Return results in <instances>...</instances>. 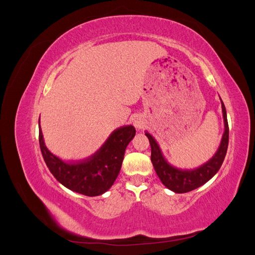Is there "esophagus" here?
I'll return each mask as SVG.
<instances>
[{
	"instance_id": "34e87169",
	"label": "esophagus",
	"mask_w": 255,
	"mask_h": 255,
	"mask_svg": "<svg viewBox=\"0 0 255 255\" xmlns=\"http://www.w3.org/2000/svg\"><path fill=\"white\" fill-rule=\"evenodd\" d=\"M134 127L137 129H140L143 128V120L140 117H137L134 119Z\"/></svg>"
}]
</instances>
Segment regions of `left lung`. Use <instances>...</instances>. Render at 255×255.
Instances as JSON below:
<instances>
[{
  "mask_svg": "<svg viewBox=\"0 0 255 255\" xmlns=\"http://www.w3.org/2000/svg\"><path fill=\"white\" fill-rule=\"evenodd\" d=\"M221 100V99H220ZM225 132H223L220 144L212 158L206 163L194 169H181L171 165L165 158L159 144L150 133L145 130V136L149 138L151 144V161L159 180L165 186L176 194H184L202 186L207 181L218 172L223 160H225L229 144V125L227 119V111L221 100Z\"/></svg>",
  "mask_w": 255,
  "mask_h": 255,
  "instance_id": "1",
  "label": "left lung"
}]
</instances>
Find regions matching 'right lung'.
Wrapping results in <instances>:
<instances>
[{
	"label": "right lung",
	"instance_id": "obj_1",
	"mask_svg": "<svg viewBox=\"0 0 255 255\" xmlns=\"http://www.w3.org/2000/svg\"><path fill=\"white\" fill-rule=\"evenodd\" d=\"M38 126L40 150L51 173L68 189L88 197L103 195L113 186L120 172L127 146L136 133L133 126L120 127L92 155L79 160H64L45 145L40 119Z\"/></svg>",
	"mask_w": 255,
	"mask_h": 255
}]
</instances>
